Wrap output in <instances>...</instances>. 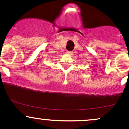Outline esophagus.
<instances>
[{
  "label": "esophagus",
  "mask_w": 129,
  "mask_h": 129,
  "mask_svg": "<svg viewBox=\"0 0 129 129\" xmlns=\"http://www.w3.org/2000/svg\"><path fill=\"white\" fill-rule=\"evenodd\" d=\"M73 53H74V52H73L72 51H67V54H70V55H72Z\"/></svg>",
  "instance_id": "esophagus-1"
}]
</instances>
